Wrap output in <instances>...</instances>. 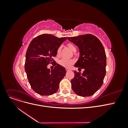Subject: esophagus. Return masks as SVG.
<instances>
[{
  "label": "esophagus",
  "mask_w": 128,
  "mask_h": 128,
  "mask_svg": "<svg viewBox=\"0 0 128 128\" xmlns=\"http://www.w3.org/2000/svg\"><path fill=\"white\" fill-rule=\"evenodd\" d=\"M66 70L67 72H68V71L70 70V69H69V68H66Z\"/></svg>",
  "instance_id": "34e87169"
}]
</instances>
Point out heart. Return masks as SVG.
Returning <instances> with one entry per match:
<instances>
[{
    "instance_id": "heart-1",
    "label": "heart",
    "mask_w": 128,
    "mask_h": 128,
    "mask_svg": "<svg viewBox=\"0 0 128 128\" xmlns=\"http://www.w3.org/2000/svg\"><path fill=\"white\" fill-rule=\"evenodd\" d=\"M67 47L70 49L71 51L73 52H75L77 50L76 46L71 42H69V43L67 44ZM61 46H59V48H58L56 50V55L59 56L61 52ZM74 60L72 59H65V58H63V59H61L59 61V64L60 65L66 68H69L70 66L72 64L74 63Z\"/></svg>"
}]
</instances>
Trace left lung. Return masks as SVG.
Segmentation results:
<instances>
[{
    "instance_id": "1",
    "label": "left lung",
    "mask_w": 128,
    "mask_h": 128,
    "mask_svg": "<svg viewBox=\"0 0 128 128\" xmlns=\"http://www.w3.org/2000/svg\"><path fill=\"white\" fill-rule=\"evenodd\" d=\"M68 40L80 50V56L74 66L84 69L82 74L74 72V78L71 80L72 90L80 96H91L101 88L106 75L104 46L97 37L91 34L68 37Z\"/></svg>"
}]
</instances>
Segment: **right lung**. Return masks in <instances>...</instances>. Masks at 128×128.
<instances>
[{"label":"right lung","mask_w":128,"mask_h":128,"mask_svg":"<svg viewBox=\"0 0 128 128\" xmlns=\"http://www.w3.org/2000/svg\"><path fill=\"white\" fill-rule=\"evenodd\" d=\"M67 38L42 34L30 42L26 52L24 68L30 86L37 94L52 95L59 88L67 72L66 69L56 62L53 69L50 70L47 66L52 61L54 62L53 58L56 56L58 48Z\"/></svg>","instance_id":"add662e5"}]
</instances>
